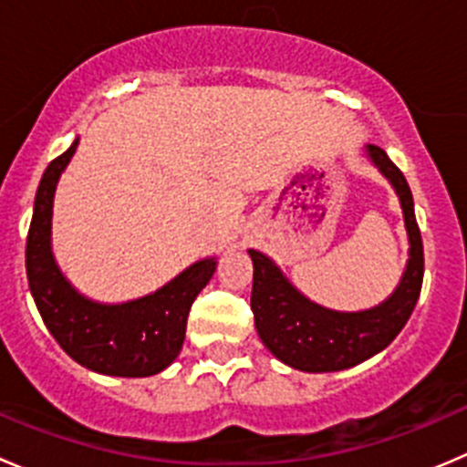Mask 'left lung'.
<instances>
[{"label": "left lung", "instance_id": "obj_1", "mask_svg": "<svg viewBox=\"0 0 467 467\" xmlns=\"http://www.w3.org/2000/svg\"><path fill=\"white\" fill-rule=\"evenodd\" d=\"M366 158L398 194L409 237L407 266L389 298L361 312L327 309L300 294L271 257L248 251L257 334L275 359L303 373H337L378 355L407 325L420 296L425 257L407 178L379 146H366Z\"/></svg>", "mask_w": 467, "mask_h": 467}]
</instances>
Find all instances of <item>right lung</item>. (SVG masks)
<instances>
[{
	"mask_svg": "<svg viewBox=\"0 0 467 467\" xmlns=\"http://www.w3.org/2000/svg\"><path fill=\"white\" fill-rule=\"evenodd\" d=\"M77 146L74 140L49 162L37 185L26 237L31 296L51 337L77 364L112 378H150L181 355L190 307L214 275L216 260L194 262L153 294L126 303H99L83 296L63 275L51 251L56 187Z\"/></svg>",
	"mask_w": 467,
	"mask_h": 467,
	"instance_id": "add662e5",
	"label": "right lung"
}]
</instances>
